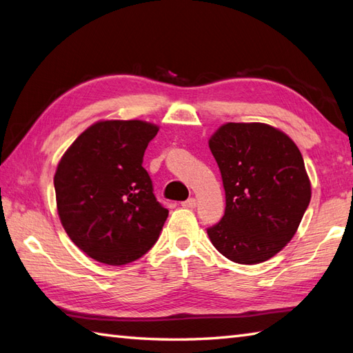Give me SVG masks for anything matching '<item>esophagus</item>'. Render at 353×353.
I'll return each instance as SVG.
<instances>
[{"label": "esophagus", "instance_id": "esophagus-1", "mask_svg": "<svg viewBox=\"0 0 353 353\" xmlns=\"http://www.w3.org/2000/svg\"><path fill=\"white\" fill-rule=\"evenodd\" d=\"M182 206L183 208H188V209H194L197 206V200L196 199H188V200H185L183 203H182Z\"/></svg>", "mask_w": 353, "mask_h": 353}]
</instances>
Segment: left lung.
Listing matches in <instances>:
<instances>
[{"label":"left lung","instance_id":"obj_1","mask_svg":"<svg viewBox=\"0 0 353 353\" xmlns=\"http://www.w3.org/2000/svg\"><path fill=\"white\" fill-rule=\"evenodd\" d=\"M221 172L226 209L208 235L223 256L259 264L294 236L311 200L302 153L262 123H228L209 139Z\"/></svg>","mask_w":353,"mask_h":353}]
</instances>
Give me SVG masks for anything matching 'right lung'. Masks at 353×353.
<instances>
[{"label": "right lung", "mask_w": 353, "mask_h": 353, "mask_svg": "<svg viewBox=\"0 0 353 353\" xmlns=\"http://www.w3.org/2000/svg\"><path fill=\"white\" fill-rule=\"evenodd\" d=\"M157 125L139 119L92 124L57 165V212L71 241L88 256L124 265L145 254L168 216L142 167Z\"/></svg>", "instance_id": "obj_1"}]
</instances>
